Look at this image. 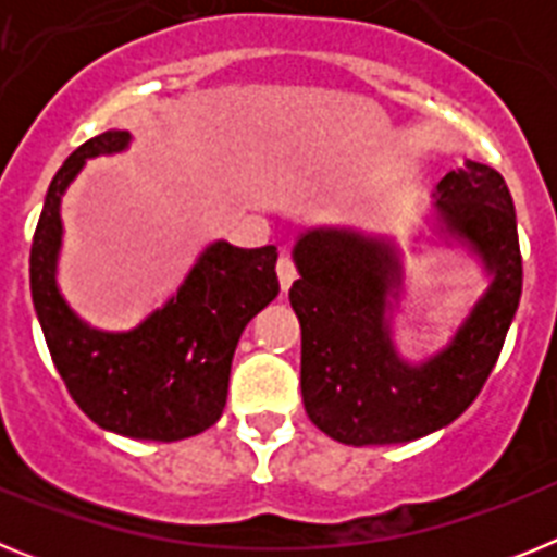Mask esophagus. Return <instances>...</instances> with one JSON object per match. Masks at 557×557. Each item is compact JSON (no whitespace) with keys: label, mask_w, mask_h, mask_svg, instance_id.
I'll return each mask as SVG.
<instances>
[{"label":"esophagus","mask_w":557,"mask_h":557,"mask_svg":"<svg viewBox=\"0 0 557 557\" xmlns=\"http://www.w3.org/2000/svg\"><path fill=\"white\" fill-rule=\"evenodd\" d=\"M275 273H278V284H282V289L287 293V289L293 287L295 275H298V270H295V262L289 259V253H282L278 264H275Z\"/></svg>","instance_id":"1"}]
</instances>
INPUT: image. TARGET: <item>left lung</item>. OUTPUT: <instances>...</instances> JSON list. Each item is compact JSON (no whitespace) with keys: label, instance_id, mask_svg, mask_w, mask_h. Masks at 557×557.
Wrapping results in <instances>:
<instances>
[{"label":"left lung","instance_id":"obj_1","mask_svg":"<svg viewBox=\"0 0 557 557\" xmlns=\"http://www.w3.org/2000/svg\"><path fill=\"white\" fill-rule=\"evenodd\" d=\"M437 220L491 270V284L449 346L421 366L393 348L387 298L401 287L391 243L314 228L295 243L289 287L301 321V396L321 432L348 446L407 444L451 424L494 371L521 298L516 209L499 172L469 161L437 184Z\"/></svg>","mask_w":557,"mask_h":557}]
</instances>
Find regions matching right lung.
Masks as SVG:
<instances>
[{"mask_svg": "<svg viewBox=\"0 0 557 557\" xmlns=\"http://www.w3.org/2000/svg\"><path fill=\"white\" fill-rule=\"evenodd\" d=\"M127 131H106L77 147L49 184L29 248V293L52 362L69 396L97 426L136 441H184L218 424L231 359L253 314L278 295L275 245L214 243L178 293L131 332L83 323L58 293L61 198L86 159L125 150Z\"/></svg>", "mask_w": 557, "mask_h": 557, "instance_id": "add662e5", "label": "right lung"}]
</instances>
